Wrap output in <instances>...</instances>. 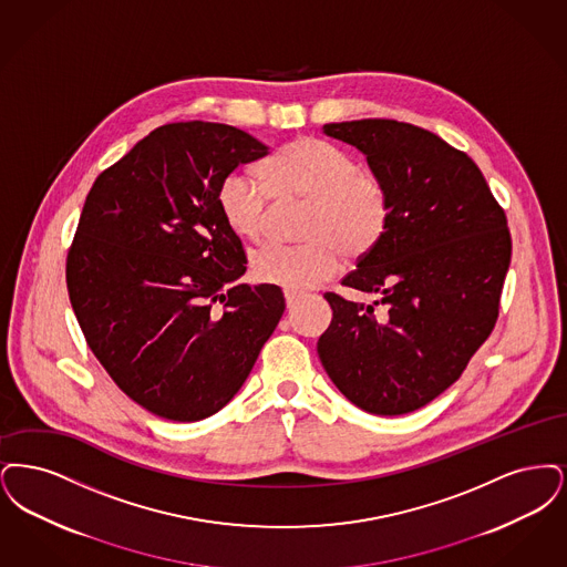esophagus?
<instances>
[{
  "label": "esophagus",
  "instance_id": "1",
  "mask_svg": "<svg viewBox=\"0 0 567 567\" xmlns=\"http://www.w3.org/2000/svg\"><path fill=\"white\" fill-rule=\"evenodd\" d=\"M284 296H286V305H288V309H292L296 302H298V298H300V295H296V292H286Z\"/></svg>",
  "mask_w": 567,
  "mask_h": 567
}]
</instances>
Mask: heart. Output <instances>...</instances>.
I'll return each instance as SVG.
<instances>
[{
  "instance_id": "obj_1",
  "label": "heart",
  "mask_w": 567,
  "mask_h": 567,
  "mask_svg": "<svg viewBox=\"0 0 567 567\" xmlns=\"http://www.w3.org/2000/svg\"><path fill=\"white\" fill-rule=\"evenodd\" d=\"M272 200L305 203L298 226L305 244L260 247L249 258V271L256 281L290 292L332 277L341 267V254L349 262L369 258L392 220L385 182L320 137L292 140L260 163V177L237 169L218 188L221 220L246 241H258L267 233Z\"/></svg>"
}]
</instances>
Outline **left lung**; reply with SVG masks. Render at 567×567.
Masks as SVG:
<instances>
[{"instance_id": "left-lung-1", "label": "left lung", "mask_w": 567, "mask_h": 567, "mask_svg": "<svg viewBox=\"0 0 567 567\" xmlns=\"http://www.w3.org/2000/svg\"><path fill=\"white\" fill-rule=\"evenodd\" d=\"M323 133L367 154L392 220L341 281L381 300L323 295L332 321L318 341L321 364L362 411L413 413L462 377L493 332L513 251L506 214L468 154L421 126L367 118Z\"/></svg>"}]
</instances>
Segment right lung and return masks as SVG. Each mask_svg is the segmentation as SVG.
Segmentation results:
<instances>
[{"instance_id":"obj_1","label":"right lung","mask_w":567,"mask_h":567,"mask_svg":"<svg viewBox=\"0 0 567 567\" xmlns=\"http://www.w3.org/2000/svg\"><path fill=\"white\" fill-rule=\"evenodd\" d=\"M269 154L228 124H163L99 173L68 249L75 318L112 381L152 415L212 417L239 392L281 320L277 286L246 272L218 188Z\"/></svg>"}]
</instances>
